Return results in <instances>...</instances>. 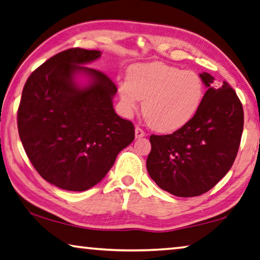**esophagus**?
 Returning <instances> with one entry per match:
<instances>
[{
	"mask_svg": "<svg viewBox=\"0 0 260 260\" xmlns=\"http://www.w3.org/2000/svg\"><path fill=\"white\" fill-rule=\"evenodd\" d=\"M143 137H146L145 131H143L142 128H140V127H139V126L135 127V138L140 139V138H143Z\"/></svg>",
	"mask_w": 260,
	"mask_h": 260,
	"instance_id": "34e87169",
	"label": "esophagus"
}]
</instances>
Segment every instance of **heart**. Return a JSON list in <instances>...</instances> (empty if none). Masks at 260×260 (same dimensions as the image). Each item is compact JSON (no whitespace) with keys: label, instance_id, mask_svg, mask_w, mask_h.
Masks as SVG:
<instances>
[{"label":"heart","instance_id":"obj_1","mask_svg":"<svg viewBox=\"0 0 260 260\" xmlns=\"http://www.w3.org/2000/svg\"><path fill=\"white\" fill-rule=\"evenodd\" d=\"M204 86L190 70L155 63L135 65L128 80L119 81V96L127 114H133L143 100L142 113L152 128L174 132L195 117L202 104Z\"/></svg>","mask_w":260,"mask_h":260}]
</instances>
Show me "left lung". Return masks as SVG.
Returning <instances> with one entry per match:
<instances>
[{"label":"left lung","instance_id":"8db88e82","mask_svg":"<svg viewBox=\"0 0 260 260\" xmlns=\"http://www.w3.org/2000/svg\"><path fill=\"white\" fill-rule=\"evenodd\" d=\"M200 77L208 90L195 117L173 134L149 138V176L179 197L200 196L215 187L234 165L243 133V106L234 88L226 81L215 87L207 72Z\"/></svg>","mask_w":260,"mask_h":260}]
</instances>
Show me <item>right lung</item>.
Listing matches in <instances>:
<instances>
[{
    "instance_id": "1",
    "label": "right lung",
    "mask_w": 260,
    "mask_h": 260,
    "mask_svg": "<svg viewBox=\"0 0 260 260\" xmlns=\"http://www.w3.org/2000/svg\"><path fill=\"white\" fill-rule=\"evenodd\" d=\"M100 56L98 50H65L35 70L23 87L17 112L22 145L38 174L64 190L99 183L134 140L133 123L113 108L115 84L84 67ZM78 75L88 83H77Z\"/></svg>"
}]
</instances>
